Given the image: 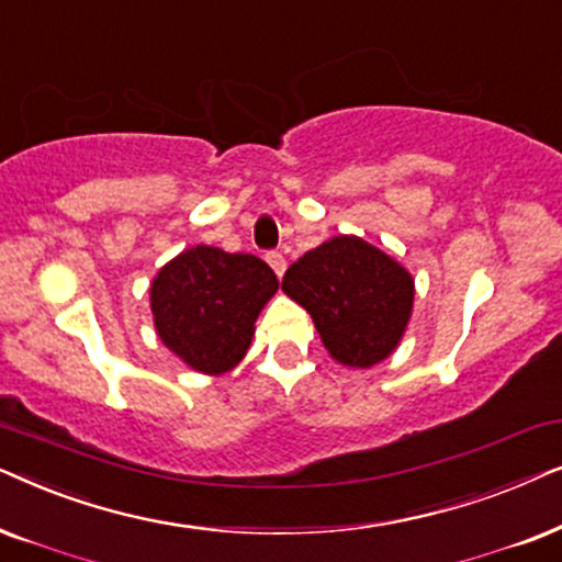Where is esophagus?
<instances>
[{"instance_id": "1", "label": "esophagus", "mask_w": 562, "mask_h": 562, "mask_svg": "<svg viewBox=\"0 0 562 562\" xmlns=\"http://www.w3.org/2000/svg\"><path fill=\"white\" fill-rule=\"evenodd\" d=\"M265 259H267V265L274 269V274H277V277H282V274H285V267H288V261H285V257H282L280 251H267V254H265Z\"/></svg>"}]
</instances>
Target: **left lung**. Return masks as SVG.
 <instances>
[{
	"instance_id": "8db88e82",
	"label": "left lung",
	"mask_w": 562,
	"mask_h": 562,
	"mask_svg": "<svg viewBox=\"0 0 562 562\" xmlns=\"http://www.w3.org/2000/svg\"><path fill=\"white\" fill-rule=\"evenodd\" d=\"M282 290L311 313L336 362L372 368L401 341L414 305V280L398 261L357 236L305 251Z\"/></svg>"
}]
</instances>
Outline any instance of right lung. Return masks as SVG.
Returning <instances> with one entry per match:
<instances>
[{"label": "right lung", "instance_id": "1", "mask_svg": "<svg viewBox=\"0 0 562 562\" xmlns=\"http://www.w3.org/2000/svg\"><path fill=\"white\" fill-rule=\"evenodd\" d=\"M277 285L272 267L254 254L194 246L154 280L156 331L192 370L221 375L241 362L254 321Z\"/></svg>", "mask_w": 562, "mask_h": 562}]
</instances>
